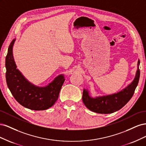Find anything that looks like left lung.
<instances>
[{
  "mask_svg": "<svg viewBox=\"0 0 146 146\" xmlns=\"http://www.w3.org/2000/svg\"><path fill=\"white\" fill-rule=\"evenodd\" d=\"M139 63L138 60V68L133 82L117 93L92 98L88 90L84 89L82 96L84 104L91 111L100 114L112 113L121 109L132 98L138 85L140 76Z\"/></svg>",
  "mask_w": 146,
  "mask_h": 146,
  "instance_id": "obj_1",
  "label": "left lung"
}]
</instances>
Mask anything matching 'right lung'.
Listing matches in <instances>:
<instances>
[{"label":"right lung","instance_id":"add662e5","mask_svg":"<svg viewBox=\"0 0 146 146\" xmlns=\"http://www.w3.org/2000/svg\"><path fill=\"white\" fill-rule=\"evenodd\" d=\"M16 39L10 43L5 59L6 81L15 99L23 107L32 110H44L53 106L58 98L60 90L65 80L64 75L57 76L44 87L34 85L17 69L13 55Z\"/></svg>","mask_w":146,"mask_h":146}]
</instances>
